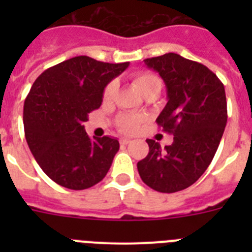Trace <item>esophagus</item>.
<instances>
[{"instance_id": "obj_1", "label": "esophagus", "mask_w": 252, "mask_h": 252, "mask_svg": "<svg viewBox=\"0 0 252 252\" xmlns=\"http://www.w3.org/2000/svg\"><path fill=\"white\" fill-rule=\"evenodd\" d=\"M120 142H121L122 145H127V144L131 142V140L127 139V137H122V139H120Z\"/></svg>"}]
</instances>
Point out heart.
Here are the masks:
<instances>
[{
	"mask_svg": "<svg viewBox=\"0 0 252 252\" xmlns=\"http://www.w3.org/2000/svg\"><path fill=\"white\" fill-rule=\"evenodd\" d=\"M132 82L137 87V90L145 95V97L153 94L158 95L161 92V79L157 74H154L151 72L144 70V72H139L136 74H133ZM116 91H117V84H116V82H110V83L107 84L103 91L104 101H111L115 97ZM142 120H144L142 116L132 115V113H122V115H120L117 117V126H119V128L122 132L133 133L137 131Z\"/></svg>",
	"mask_w": 252,
	"mask_h": 252,
	"instance_id": "obj_1",
	"label": "heart"
}]
</instances>
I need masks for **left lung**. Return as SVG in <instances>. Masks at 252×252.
<instances>
[{"label":"left lung","instance_id":"1","mask_svg":"<svg viewBox=\"0 0 252 252\" xmlns=\"http://www.w3.org/2000/svg\"><path fill=\"white\" fill-rule=\"evenodd\" d=\"M144 62L166 86L168 103L157 124L174 140L164 149L146 140L149 154L137 162V170L154 190L179 192L201 178L217 151L227 124L224 87L206 65L175 53Z\"/></svg>","mask_w":252,"mask_h":252}]
</instances>
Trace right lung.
I'll use <instances>...</instances> for the list:
<instances>
[{
  "label": "right lung",
  "mask_w": 252,
  "mask_h": 252,
  "mask_svg": "<svg viewBox=\"0 0 252 252\" xmlns=\"http://www.w3.org/2000/svg\"><path fill=\"white\" fill-rule=\"evenodd\" d=\"M128 66L86 55L46 69L24 104V128L30 151L43 171L64 188L82 190L99 183L120 144L112 137L91 139L83 124L99 108L106 86Z\"/></svg>",
  "instance_id": "right-lung-1"
}]
</instances>
